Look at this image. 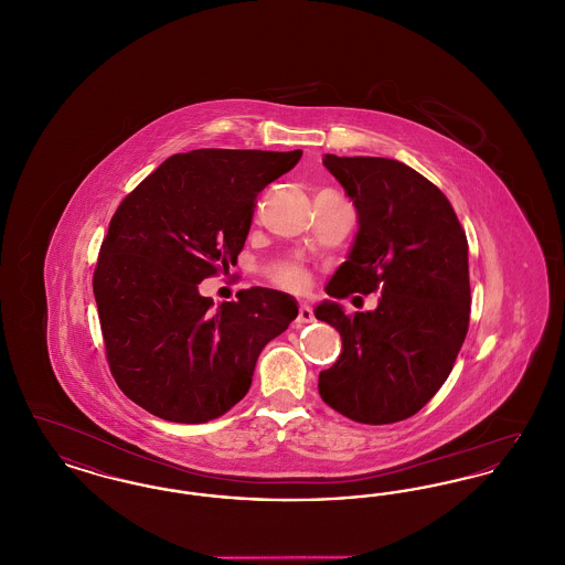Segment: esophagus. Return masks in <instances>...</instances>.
I'll return each instance as SVG.
<instances>
[{
    "label": "esophagus",
    "mask_w": 565,
    "mask_h": 565,
    "mask_svg": "<svg viewBox=\"0 0 565 565\" xmlns=\"http://www.w3.org/2000/svg\"><path fill=\"white\" fill-rule=\"evenodd\" d=\"M316 320V316H313V311H311V307L309 305H300L298 307V316H296V322L298 323H309Z\"/></svg>",
    "instance_id": "34e87169"
}]
</instances>
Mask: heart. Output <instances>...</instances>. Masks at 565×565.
<instances>
[{"instance_id":"obj_1","label":"heart","mask_w":565,"mask_h":565,"mask_svg":"<svg viewBox=\"0 0 565 565\" xmlns=\"http://www.w3.org/2000/svg\"><path fill=\"white\" fill-rule=\"evenodd\" d=\"M273 281L286 290H302L307 286V275L295 267H284L273 273Z\"/></svg>"}]
</instances>
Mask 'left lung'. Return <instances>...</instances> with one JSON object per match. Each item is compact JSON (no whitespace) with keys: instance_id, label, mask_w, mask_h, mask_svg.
I'll list each match as a JSON object with an SVG mask.
<instances>
[{"instance_id":"1","label":"left lung","mask_w":565,"mask_h":565,"mask_svg":"<svg viewBox=\"0 0 565 565\" xmlns=\"http://www.w3.org/2000/svg\"><path fill=\"white\" fill-rule=\"evenodd\" d=\"M358 212V235L326 295L379 292L375 311L348 316L334 300L316 318L343 351L320 373L323 403L358 424L415 415L454 369L470 322L468 242L449 199L408 164L326 154Z\"/></svg>"}]
</instances>
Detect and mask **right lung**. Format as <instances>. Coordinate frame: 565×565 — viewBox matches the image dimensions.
<instances>
[{
    "instance_id": "1",
    "label": "right lung",
    "mask_w": 565,
    "mask_h": 565,
    "mask_svg": "<svg viewBox=\"0 0 565 565\" xmlns=\"http://www.w3.org/2000/svg\"><path fill=\"white\" fill-rule=\"evenodd\" d=\"M300 157L173 154L111 215L93 292L109 371L148 413L175 424L224 415L247 394L260 351L298 316L279 290L256 286L214 307L199 284L237 263L258 192Z\"/></svg>"
}]
</instances>
